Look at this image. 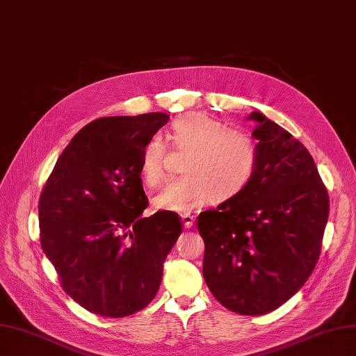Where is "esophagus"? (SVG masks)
Here are the masks:
<instances>
[{"label": "esophagus", "mask_w": 356, "mask_h": 356, "mask_svg": "<svg viewBox=\"0 0 356 356\" xmlns=\"http://www.w3.org/2000/svg\"><path fill=\"white\" fill-rule=\"evenodd\" d=\"M181 220H182V224H184L186 229H191L193 224H195V218H193V215H190V213H182Z\"/></svg>", "instance_id": "34e87169"}]
</instances>
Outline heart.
I'll return each instance as SVG.
<instances>
[{
    "instance_id": "b5f03b06",
    "label": "heart",
    "mask_w": 356,
    "mask_h": 356,
    "mask_svg": "<svg viewBox=\"0 0 356 356\" xmlns=\"http://www.w3.org/2000/svg\"><path fill=\"white\" fill-rule=\"evenodd\" d=\"M168 138L177 152L187 153L182 170L187 177L172 181L154 197V207L178 213L191 212L217 196L227 200L242 193L254 178L258 145L242 129L225 127L207 113L177 117ZM168 145L149 136L139 154V174L148 186L166 178Z\"/></svg>"
}]
</instances>
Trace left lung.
<instances>
[{
    "label": "left lung",
    "instance_id": "8db88e82",
    "mask_svg": "<svg viewBox=\"0 0 356 356\" xmlns=\"http://www.w3.org/2000/svg\"><path fill=\"white\" fill-rule=\"evenodd\" d=\"M254 178L238 196L200 212L203 277L239 315H264L305 285L321 252L328 193L314 159L284 127L252 111Z\"/></svg>",
    "mask_w": 356,
    "mask_h": 356
}]
</instances>
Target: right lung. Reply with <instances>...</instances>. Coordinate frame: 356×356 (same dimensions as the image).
Wrapping results in <instances>:
<instances>
[{"label": "right lung", "instance_id": "add662e5", "mask_svg": "<svg viewBox=\"0 0 356 356\" xmlns=\"http://www.w3.org/2000/svg\"><path fill=\"white\" fill-rule=\"evenodd\" d=\"M165 113L98 118L59 156L38 204L41 248L65 293L92 314L123 318L157 294L181 234L175 212L143 218L139 154Z\"/></svg>", "mask_w": 356, "mask_h": 356}]
</instances>
